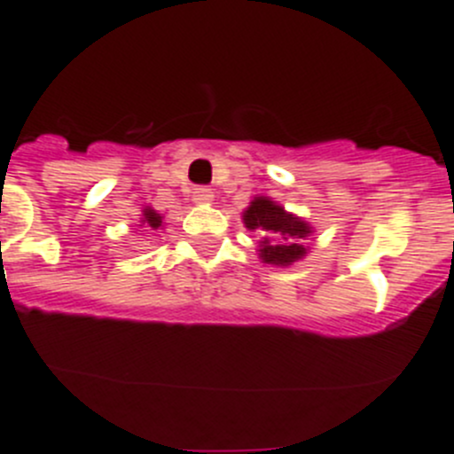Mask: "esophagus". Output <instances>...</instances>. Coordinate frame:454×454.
I'll return each instance as SVG.
<instances>
[{
    "instance_id": "esophagus-1",
    "label": "esophagus",
    "mask_w": 454,
    "mask_h": 454,
    "mask_svg": "<svg viewBox=\"0 0 454 454\" xmlns=\"http://www.w3.org/2000/svg\"><path fill=\"white\" fill-rule=\"evenodd\" d=\"M192 200H194L196 205H210L212 200H215V192H212V189L199 187L194 194H192Z\"/></svg>"
}]
</instances>
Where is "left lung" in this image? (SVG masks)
Masks as SVG:
<instances>
[{"instance_id": "8db88e82", "label": "left lung", "mask_w": 454, "mask_h": 454, "mask_svg": "<svg viewBox=\"0 0 454 454\" xmlns=\"http://www.w3.org/2000/svg\"><path fill=\"white\" fill-rule=\"evenodd\" d=\"M242 222L249 231L260 232L258 258L267 265L290 267L309 254V238L313 226L306 219L287 212L270 196H254L242 212Z\"/></svg>"}]
</instances>
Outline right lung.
<instances>
[{
    "label": "right lung",
    "instance_id": "add662e5",
    "mask_svg": "<svg viewBox=\"0 0 454 454\" xmlns=\"http://www.w3.org/2000/svg\"><path fill=\"white\" fill-rule=\"evenodd\" d=\"M137 226H151L153 231H157V228L164 226V216H161L157 210H153L151 205H144V210H141L139 223H137Z\"/></svg>",
    "mask_w": 454,
    "mask_h": 454
}]
</instances>
